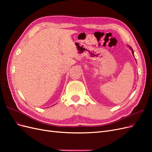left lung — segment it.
I'll list each match as a JSON object with an SVG mask.
<instances>
[{
    "label": "left lung",
    "instance_id": "1",
    "mask_svg": "<svg viewBox=\"0 0 152 152\" xmlns=\"http://www.w3.org/2000/svg\"><path fill=\"white\" fill-rule=\"evenodd\" d=\"M129 48H130V49H131L132 50V54H134V51H133V50H132V48H131V47H130V46H129Z\"/></svg>",
    "mask_w": 152,
    "mask_h": 152
}]
</instances>
